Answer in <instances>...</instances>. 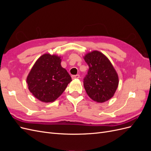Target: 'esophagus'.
<instances>
[{"label": "esophagus", "instance_id": "obj_1", "mask_svg": "<svg viewBox=\"0 0 151 151\" xmlns=\"http://www.w3.org/2000/svg\"><path fill=\"white\" fill-rule=\"evenodd\" d=\"M80 77V76L79 74H77V75H74V76H72V78L73 79H79Z\"/></svg>", "mask_w": 151, "mask_h": 151}]
</instances>
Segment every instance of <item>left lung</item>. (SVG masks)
<instances>
[{
	"instance_id": "1",
	"label": "left lung",
	"mask_w": 151,
	"mask_h": 151,
	"mask_svg": "<svg viewBox=\"0 0 151 151\" xmlns=\"http://www.w3.org/2000/svg\"><path fill=\"white\" fill-rule=\"evenodd\" d=\"M89 66L84 87L89 97L97 103H104L115 94L119 83L118 76L106 56L97 50L84 56Z\"/></svg>"
}]
</instances>
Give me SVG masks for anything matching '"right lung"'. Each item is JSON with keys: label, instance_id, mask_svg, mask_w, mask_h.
Returning <instances> with one entry per match:
<instances>
[{"label": "right lung", "instance_id": "add662e5", "mask_svg": "<svg viewBox=\"0 0 151 151\" xmlns=\"http://www.w3.org/2000/svg\"><path fill=\"white\" fill-rule=\"evenodd\" d=\"M57 55L45 53L38 58L26 78L30 93L40 101L53 102L66 89L72 78Z\"/></svg>", "mask_w": 151, "mask_h": 151}]
</instances>
